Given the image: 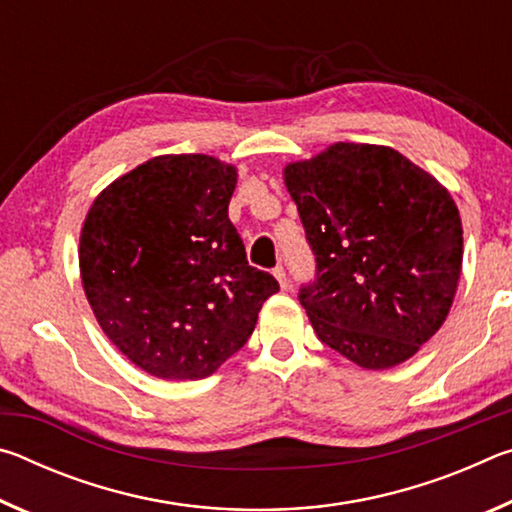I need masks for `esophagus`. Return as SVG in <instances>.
I'll return each instance as SVG.
<instances>
[{
  "label": "esophagus",
  "instance_id": "obj_1",
  "mask_svg": "<svg viewBox=\"0 0 512 512\" xmlns=\"http://www.w3.org/2000/svg\"><path fill=\"white\" fill-rule=\"evenodd\" d=\"M273 275L277 277V282H280V287H282V289H287V287H289V277H287V271H284V266H282V264L273 268Z\"/></svg>",
  "mask_w": 512,
  "mask_h": 512
}]
</instances>
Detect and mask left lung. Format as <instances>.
<instances>
[{
    "label": "left lung",
    "instance_id": "obj_1",
    "mask_svg": "<svg viewBox=\"0 0 512 512\" xmlns=\"http://www.w3.org/2000/svg\"><path fill=\"white\" fill-rule=\"evenodd\" d=\"M316 257L302 284L318 339L361 368L406 361L445 323L463 262L447 189L388 146L339 142L284 169Z\"/></svg>",
    "mask_w": 512,
    "mask_h": 512
}]
</instances>
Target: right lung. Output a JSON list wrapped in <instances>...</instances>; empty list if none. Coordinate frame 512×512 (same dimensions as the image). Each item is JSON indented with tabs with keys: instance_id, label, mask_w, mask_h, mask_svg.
<instances>
[{
	"instance_id": "add662e5",
	"label": "right lung",
	"mask_w": 512,
	"mask_h": 512,
	"mask_svg": "<svg viewBox=\"0 0 512 512\" xmlns=\"http://www.w3.org/2000/svg\"><path fill=\"white\" fill-rule=\"evenodd\" d=\"M237 171L160 155L117 178L81 230L83 289L108 339L160 379H203L246 345L275 277L228 219Z\"/></svg>"
}]
</instances>
